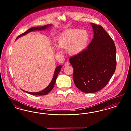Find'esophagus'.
<instances>
[{"label":"esophagus","instance_id":"esophagus-1","mask_svg":"<svg viewBox=\"0 0 131 131\" xmlns=\"http://www.w3.org/2000/svg\"><path fill=\"white\" fill-rule=\"evenodd\" d=\"M69 65H70V63L69 62H66L65 63L64 66H69Z\"/></svg>","mask_w":131,"mask_h":131}]
</instances>
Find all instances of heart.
<instances>
[{
  "label": "heart",
  "instance_id": "obj_1",
  "mask_svg": "<svg viewBox=\"0 0 131 131\" xmlns=\"http://www.w3.org/2000/svg\"><path fill=\"white\" fill-rule=\"evenodd\" d=\"M89 38V34L85 30L69 29L60 35L57 41L59 46L54 45V47L58 51L61 50L60 47L68 49L71 55H78L86 49Z\"/></svg>",
  "mask_w": 131,
  "mask_h": 131
}]
</instances>
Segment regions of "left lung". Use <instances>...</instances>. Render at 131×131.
Returning <instances> with one entry per match:
<instances>
[{
    "mask_svg": "<svg viewBox=\"0 0 131 131\" xmlns=\"http://www.w3.org/2000/svg\"><path fill=\"white\" fill-rule=\"evenodd\" d=\"M94 38L87 49L72 56L76 87L84 93H94L107 84L116 66V51L112 38L100 25L91 23Z\"/></svg>",
    "mask_w": 131,
    "mask_h": 131,
    "instance_id": "obj_1",
    "label": "left lung"
}]
</instances>
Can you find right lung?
I'll return each instance as SVG.
<instances>
[{"label": "right lung", "instance_id": "add662e5", "mask_svg": "<svg viewBox=\"0 0 131 131\" xmlns=\"http://www.w3.org/2000/svg\"><path fill=\"white\" fill-rule=\"evenodd\" d=\"M51 25V24L50 25H44L43 26H37V27H33L29 28V29H28L27 30L25 31V32L23 33V34L19 35V36H18V37L17 38V39H18V38L22 36L25 35V34H27L28 33L31 32V31H35V30H45L47 28H49L50 26ZM62 68V66L61 65H59L58 66L56 67L55 71H54V75L53 78L52 79V80L51 81V82H50V84H49V85L46 87V88H45L43 90L40 91V92H27V91H25L24 90H23L24 91H25V92L27 93L30 94L31 95H37V96H42V95H47V94L49 93L50 91L53 89V88L54 87V84L56 83V78L57 77L58 75V74H59V73L60 72L61 69Z\"/></svg>", "mask_w": 131, "mask_h": 131}]
</instances>
